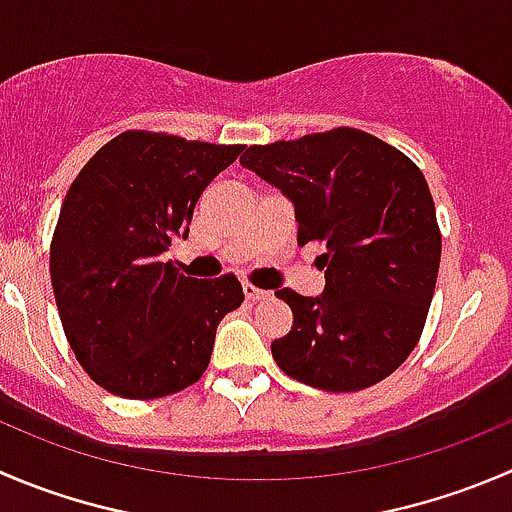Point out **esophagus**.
<instances>
[{
  "label": "esophagus",
  "instance_id": "34e87169",
  "mask_svg": "<svg viewBox=\"0 0 512 512\" xmlns=\"http://www.w3.org/2000/svg\"><path fill=\"white\" fill-rule=\"evenodd\" d=\"M242 292H245V297L250 302H260V300H265V297H267L265 290H260V287L250 285V282H245V285H242Z\"/></svg>",
  "mask_w": 512,
  "mask_h": 512
}]
</instances>
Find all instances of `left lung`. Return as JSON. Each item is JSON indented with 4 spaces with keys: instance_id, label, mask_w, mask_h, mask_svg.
<instances>
[{
    "instance_id": "obj_1",
    "label": "left lung",
    "mask_w": 512,
    "mask_h": 512,
    "mask_svg": "<svg viewBox=\"0 0 512 512\" xmlns=\"http://www.w3.org/2000/svg\"><path fill=\"white\" fill-rule=\"evenodd\" d=\"M240 162L295 205L297 245L325 247L320 297L275 292L292 310L272 342L280 370L327 393L393 375L423 335L443 247L418 165L352 127L252 145Z\"/></svg>"
}]
</instances>
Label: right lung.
Listing matches in <instances>:
<instances>
[{"label": "right lung", "instance_id": "obj_1", "mask_svg": "<svg viewBox=\"0 0 512 512\" xmlns=\"http://www.w3.org/2000/svg\"><path fill=\"white\" fill-rule=\"evenodd\" d=\"M242 150L130 130L69 187L49 247L54 300L74 357L112 395L155 400L190 388L210 365L220 320L245 300L235 275L197 280L162 262Z\"/></svg>", "mask_w": 512, "mask_h": 512}]
</instances>
